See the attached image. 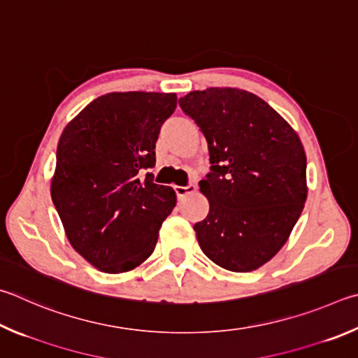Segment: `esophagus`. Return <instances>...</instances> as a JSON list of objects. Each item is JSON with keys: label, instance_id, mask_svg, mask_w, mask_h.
Segmentation results:
<instances>
[{"label": "esophagus", "instance_id": "esophagus-1", "mask_svg": "<svg viewBox=\"0 0 358 358\" xmlns=\"http://www.w3.org/2000/svg\"><path fill=\"white\" fill-rule=\"evenodd\" d=\"M173 189H175V194H177V196H178V199H183V197H186V196H187V194H192V192H196L197 186H196V185L173 186Z\"/></svg>", "mask_w": 358, "mask_h": 358}]
</instances>
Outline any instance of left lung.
I'll use <instances>...</instances> for the list:
<instances>
[{
	"label": "left lung",
	"mask_w": 358,
	"mask_h": 358,
	"mask_svg": "<svg viewBox=\"0 0 358 358\" xmlns=\"http://www.w3.org/2000/svg\"><path fill=\"white\" fill-rule=\"evenodd\" d=\"M180 106L197 123L211 172L200 192L208 216L194 225L200 249L224 269L250 272L287 243L307 200V157L297 133L247 90H194Z\"/></svg>",
	"instance_id": "1"
}]
</instances>
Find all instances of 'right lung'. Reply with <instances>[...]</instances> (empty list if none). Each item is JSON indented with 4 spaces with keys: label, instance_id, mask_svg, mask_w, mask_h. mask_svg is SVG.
Segmentation results:
<instances>
[{
    "label": "right lung",
    "instance_id": "obj_1",
    "mask_svg": "<svg viewBox=\"0 0 358 358\" xmlns=\"http://www.w3.org/2000/svg\"><path fill=\"white\" fill-rule=\"evenodd\" d=\"M177 95L113 92L83 109L57 144L51 199L73 249L108 274L152 255L172 213V187L153 183L155 144Z\"/></svg>",
    "mask_w": 358,
    "mask_h": 358
}]
</instances>
